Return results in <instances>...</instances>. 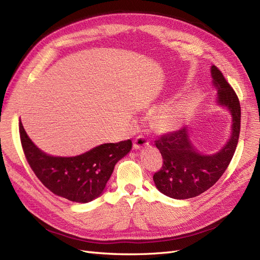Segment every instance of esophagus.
<instances>
[{
    "label": "esophagus",
    "mask_w": 260,
    "mask_h": 260,
    "mask_svg": "<svg viewBox=\"0 0 260 260\" xmlns=\"http://www.w3.org/2000/svg\"><path fill=\"white\" fill-rule=\"evenodd\" d=\"M146 145H148V141L144 137H142V136L137 137L136 140L133 141V147H135L136 149H141V148H143Z\"/></svg>",
    "instance_id": "34e87169"
}]
</instances>
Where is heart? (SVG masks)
<instances>
[{
	"label": "heart",
	"mask_w": 260,
	"mask_h": 260,
	"mask_svg": "<svg viewBox=\"0 0 260 260\" xmlns=\"http://www.w3.org/2000/svg\"><path fill=\"white\" fill-rule=\"evenodd\" d=\"M192 111V104L187 101L170 102L161 105L152 118V124L157 130H174L184 122Z\"/></svg>",
	"instance_id": "obj_1"
}]
</instances>
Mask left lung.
<instances>
[{"label": "left lung", "instance_id": "1", "mask_svg": "<svg viewBox=\"0 0 260 260\" xmlns=\"http://www.w3.org/2000/svg\"><path fill=\"white\" fill-rule=\"evenodd\" d=\"M212 85L217 90L216 103L231 115L228 142L214 154H202L193 145L186 127L167 133L155 141L164 164L153 177L162 194L176 200L195 198L214 185L229 166L237 148L241 128V107L237 94L221 72L211 66Z\"/></svg>", "mask_w": 260, "mask_h": 260}]
</instances>
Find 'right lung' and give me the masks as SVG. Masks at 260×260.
<instances>
[{
  "label": "right lung",
  "instance_id": "right-lung-1",
  "mask_svg": "<svg viewBox=\"0 0 260 260\" xmlns=\"http://www.w3.org/2000/svg\"><path fill=\"white\" fill-rule=\"evenodd\" d=\"M23 153L38 179L55 195L89 203L103 193L115 165L132 148L131 140L104 143L72 157L52 156L39 148L19 123Z\"/></svg>",
  "mask_w": 260,
  "mask_h": 260
}]
</instances>
